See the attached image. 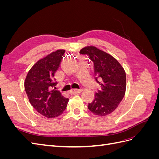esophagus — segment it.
Returning <instances> with one entry per match:
<instances>
[{
  "mask_svg": "<svg viewBox=\"0 0 159 159\" xmlns=\"http://www.w3.org/2000/svg\"><path fill=\"white\" fill-rule=\"evenodd\" d=\"M70 94L72 95H75V94H78L81 92V89H71L70 91Z\"/></svg>",
  "mask_w": 159,
  "mask_h": 159,
  "instance_id": "esophagus-1",
  "label": "esophagus"
}]
</instances>
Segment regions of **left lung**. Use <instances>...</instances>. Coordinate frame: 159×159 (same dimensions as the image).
Masks as SVG:
<instances>
[{
    "label": "left lung",
    "instance_id": "1",
    "mask_svg": "<svg viewBox=\"0 0 159 159\" xmlns=\"http://www.w3.org/2000/svg\"><path fill=\"white\" fill-rule=\"evenodd\" d=\"M80 53L87 54L93 62L95 80L100 85L92 103H88V109L98 116L111 113L125 93L126 74L124 68L114 57L95 46H85Z\"/></svg>",
    "mask_w": 159,
    "mask_h": 159
}]
</instances>
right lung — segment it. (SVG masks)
Listing matches in <instances>:
<instances>
[{
	"label": "right lung",
	"mask_w": 159,
	"mask_h": 159,
	"mask_svg": "<svg viewBox=\"0 0 159 159\" xmlns=\"http://www.w3.org/2000/svg\"><path fill=\"white\" fill-rule=\"evenodd\" d=\"M65 50H57L38 60L28 72L25 89L32 106L48 118L60 116L66 109L69 99L55 88L53 80L59 68Z\"/></svg>",
	"instance_id": "obj_1"
}]
</instances>
